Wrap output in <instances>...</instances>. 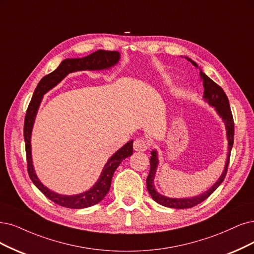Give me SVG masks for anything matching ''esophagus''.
<instances>
[{
  "mask_svg": "<svg viewBox=\"0 0 254 254\" xmlns=\"http://www.w3.org/2000/svg\"><path fill=\"white\" fill-rule=\"evenodd\" d=\"M149 147V142L144 138H138L134 141V149L137 152H144Z\"/></svg>",
  "mask_w": 254,
  "mask_h": 254,
  "instance_id": "esophagus-1",
  "label": "esophagus"
}]
</instances>
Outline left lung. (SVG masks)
<instances>
[{
  "label": "left lung",
  "mask_w": 254,
  "mask_h": 254,
  "mask_svg": "<svg viewBox=\"0 0 254 254\" xmlns=\"http://www.w3.org/2000/svg\"><path fill=\"white\" fill-rule=\"evenodd\" d=\"M187 61H190L193 65L198 67L193 61L190 59L186 58ZM201 79L203 80V86H204V99L207 101L210 106H213L219 113V115L222 117V119L225 122V126H226L227 129V139H228V156H227V160H226V165H225V168L223 171L222 176L220 177V179L214 183V185L211 187L210 190L207 191H205L204 193L198 195V196H193V198H189V199H172V198H167V196H164L160 194L159 192L156 191L153 181L155 178L156 170H157V165H158V159H157V153L156 151H153L151 160H149V164H151V167H149V174L146 178V187L149 194L152 195V198L160 205L165 206V207H171V208H176V209H184V208H191L193 206L200 204L204 200H206L208 196L218 189V187L221 185V183L224 181L225 177H226L227 171H228V164L230 161V153H231V148L233 145V139H234V121L232 117V113L229 105V100L226 94H225L224 90L219 86L218 83H215L212 79H210L207 75L203 73L201 71Z\"/></svg>",
  "instance_id": "8db88e82"
}]
</instances>
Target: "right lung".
Here are the masks:
<instances>
[{
    "label": "right lung",
    "mask_w": 254,
    "mask_h": 254,
    "mask_svg": "<svg viewBox=\"0 0 254 254\" xmlns=\"http://www.w3.org/2000/svg\"><path fill=\"white\" fill-rule=\"evenodd\" d=\"M119 58L120 54L117 51L97 50L96 52L86 56V58L67 59L63 61L58 67V69L54 70L50 74L46 75V76H44L41 79V81L34 90L32 98L29 102V106H28L24 121V140L26 147L28 175H29L33 184L47 196V198L50 199L52 202L56 203L58 205L63 206V207L73 209L86 208L99 203L103 198H105L106 194L109 192L112 177L114 175L116 168L119 166V164L124 159L129 157L133 154V140H130V141H128L126 145L122 146L119 151H117L109 159V161L105 165V168H103L98 181L90 190L75 195L59 194L51 191L41 183V181L37 179L32 165L30 138L37 109L40 107V103L43 99L44 94L48 92L53 87H55L56 84L62 81L69 73L81 70L108 69L112 67V65L116 64L119 61Z\"/></svg>",
    "instance_id": "obj_1"
}]
</instances>
